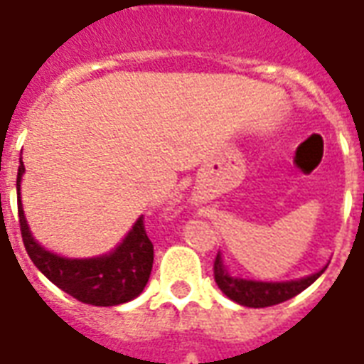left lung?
<instances>
[{"label":"left lung","instance_id":"1","mask_svg":"<svg viewBox=\"0 0 364 364\" xmlns=\"http://www.w3.org/2000/svg\"><path fill=\"white\" fill-rule=\"evenodd\" d=\"M326 269V267H323ZM318 272L314 275H309L304 279L299 281H285V283H264V281H246L230 277L227 269L223 267L221 256L217 254L213 262V277L215 283L219 285L223 293L229 296L230 301L238 302L242 306H250V309H264V306H273L279 304L289 299H293L304 289L310 287L314 281L323 273Z\"/></svg>","mask_w":364,"mask_h":364}]
</instances>
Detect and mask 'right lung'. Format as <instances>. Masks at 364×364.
<instances>
[{
  "mask_svg": "<svg viewBox=\"0 0 364 364\" xmlns=\"http://www.w3.org/2000/svg\"><path fill=\"white\" fill-rule=\"evenodd\" d=\"M23 172L25 164L21 163L17 172L18 227L26 254L31 256L34 266L62 291L92 306L122 304L141 293L153 269V242L147 237L143 217L137 219L126 240L108 256L89 259L60 258L52 252L44 250L28 232L18 196Z\"/></svg>",
  "mask_w": 364,
  "mask_h": 364,
  "instance_id": "1",
  "label": "right lung"
}]
</instances>
